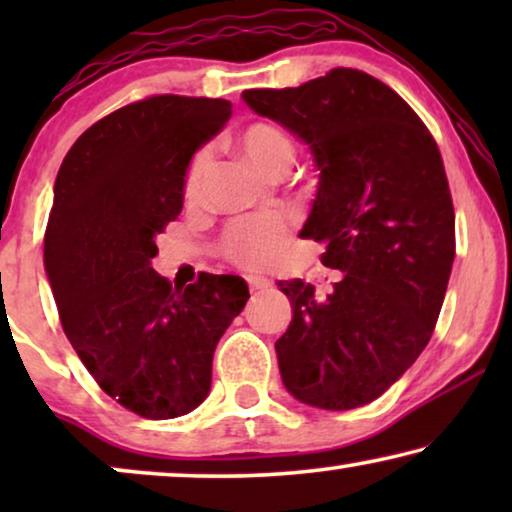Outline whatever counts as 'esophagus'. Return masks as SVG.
Here are the masks:
<instances>
[{
  "label": "esophagus",
  "mask_w": 512,
  "mask_h": 512,
  "mask_svg": "<svg viewBox=\"0 0 512 512\" xmlns=\"http://www.w3.org/2000/svg\"><path fill=\"white\" fill-rule=\"evenodd\" d=\"M247 284H249L251 291H265L270 286V282L265 277H249Z\"/></svg>",
  "instance_id": "esophagus-1"
}]
</instances>
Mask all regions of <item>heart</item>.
<instances>
[{"label": "heart", "instance_id": "1", "mask_svg": "<svg viewBox=\"0 0 512 512\" xmlns=\"http://www.w3.org/2000/svg\"><path fill=\"white\" fill-rule=\"evenodd\" d=\"M237 146L268 177H282L298 156L296 137L275 121H254L240 132ZM214 167V146L205 144L193 153L184 172V198L200 202ZM291 223L282 214H256L237 219L221 237L219 254L242 270H263L275 263L284 249Z\"/></svg>", "mask_w": 512, "mask_h": 512}]
</instances>
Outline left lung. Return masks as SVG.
I'll return each instance as SVG.
<instances>
[{
	"mask_svg": "<svg viewBox=\"0 0 512 512\" xmlns=\"http://www.w3.org/2000/svg\"><path fill=\"white\" fill-rule=\"evenodd\" d=\"M310 144L319 191L300 237L342 279L328 298L279 284L293 319L275 342L300 403L352 410L382 396L429 345L454 263V207L438 144L408 102L359 69L242 93Z\"/></svg>",
	"mask_w": 512,
	"mask_h": 512,
	"instance_id": "obj_1",
	"label": "left lung"
}]
</instances>
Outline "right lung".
<instances>
[{"label": "right lung", "mask_w": 512, "mask_h": 512, "mask_svg": "<svg viewBox=\"0 0 512 512\" xmlns=\"http://www.w3.org/2000/svg\"><path fill=\"white\" fill-rule=\"evenodd\" d=\"M230 111L221 97L130 102L76 139L55 179L44 263L62 331L104 394L146 419L205 401L216 342L249 298L240 277L200 272L172 289L151 268L188 160Z\"/></svg>", "instance_id": "right-lung-1"}]
</instances>
